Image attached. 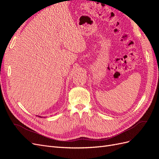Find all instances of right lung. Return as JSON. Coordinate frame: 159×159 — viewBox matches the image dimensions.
I'll return each mask as SVG.
<instances>
[{
	"mask_svg": "<svg viewBox=\"0 0 159 159\" xmlns=\"http://www.w3.org/2000/svg\"><path fill=\"white\" fill-rule=\"evenodd\" d=\"M39 117H40V116H39Z\"/></svg>",
	"mask_w": 159,
	"mask_h": 159,
	"instance_id": "obj_1",
	"label": "right lung"
}]
</instances>
